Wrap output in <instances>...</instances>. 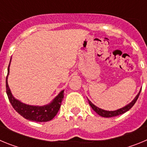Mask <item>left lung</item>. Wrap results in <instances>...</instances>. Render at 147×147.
<instances>
[{
    "label": "left lung",
    "instance_id": "obj_1",
    "mask_svg": "<svg viewBox=\"0 0 147 147\" xmlns=\"http://www.w3.org/2000/svg\"><path fill=\"white\" fill-rule=\"evenodd\" d=\"M141 91V90H140L138 93L137 94V96L134 98V99L132 100L131 102H129L128 105H127L126 106H124V107H121V108L120 109H118V110H113V111H109V110H105L102 108H99V107H96L95 105H93V104L92 103V102L88 99V102H89V105H90V107H92V109H93V110H94L95 112L98 115H99L100 116H102V117H105V118L114 117V116H117V115H121V114L124 113H126L127 111H128L129 109L132 108V106L135 105V103H136V101H137L138 98V96H139Z\"/></svg>",
    "mask_w": 147,
    "mask_h": 147
}]
</instances>
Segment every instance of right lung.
<instances>
[{"label":"right lung","instance_id":"obj_1","mask_svg":"<svg viewBox=\"0 0 147 147\" xmlns=\"http://www.w3.org/2000/svg\"><path fill=\"white\" fill-rule=\"evenodd\" d=\"M10 63H11V60L8 67L6 87L8 98L14 109L23 118L29 121L37 122H46L54 119L60 108L61 104L64 97V90L59 92V94L48 105H42V106H38V105L36 106V105H30L23 103L13 96L11 90L8 85L7 79L8 76L9 74Z\"/></svg>","mask_w":147,"mask_h":147}]
</instances>
